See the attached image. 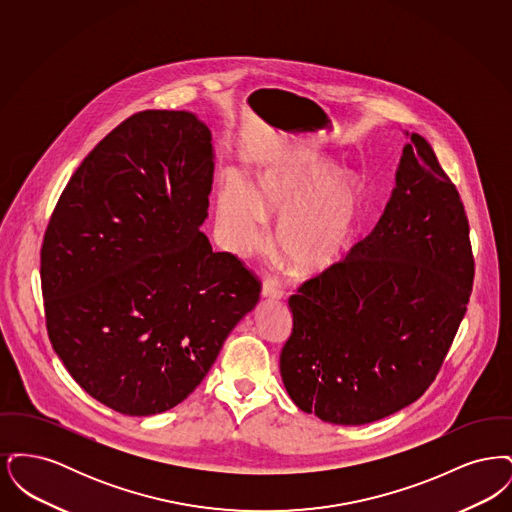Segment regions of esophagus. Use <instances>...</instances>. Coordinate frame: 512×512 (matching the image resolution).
<instances>
[{"label":"esophagus","mask_w":512,"mask_h":512,"mask_svg":"<svg viewBox=\"0 0 512 512\" xmlns=\"http://www.w3.org/2000/svg\"><path fill=\"white\" fill-rule=\"evenodd\" d=\"M263 297H270V299H280V297H284V290H282V286H280L276 280L268 278V280L263 282Z\"/></svg>","instance_id":"1"}]
</instances>
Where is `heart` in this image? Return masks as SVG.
I'll return each mask as SVG.
<instances>
[{"label":"heart","mask_w":512,"mask_h":512,"mask_svg":"<svg viewBox=\"0 0 512 512\" xmlns=\"http://www.w3.org/2000/svg\"><path fill=\"white\" fill-rule=\"evenodd\" d=\"M320 157H293L257 174L253 192L236 178L222 184L219 220L230 247L247 255L267 242L265 217H278L276 244L307 274L338 265L365 213L363 182Z\"/></svg>","instance_id":"obj_1"}]
</instances>
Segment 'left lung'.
Returning a JSON list of instances; mask_svg holds the SVG:
<instances>
[{
	"instance_id": "obj_1",
	"label": "left lung",
	"mask_w": 512,
	"mask_h": 512,
	"mask_svg": "<svg viewBox=\"0 0 512 512\" xmlns=\"http://www.w3.org/2000/svg\"><path fill=\"white\" fill-rule=\"evenodd\" d=\"M374 230L290 297L280 374L293 403L359 426L401 411L436 380L461 326L474 255L461 195L418 134Z\"/></svg>"
}]
</instances>
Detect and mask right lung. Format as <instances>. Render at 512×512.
Instances as JSON below:
<instances>
[{
	"mask_svg": "<svg viewBox=\"0 0 512 512\" xmlns=\"http://www.w3.org/2000/svg\"><path fill=\"white\" fill-rule=\"evenodd\" d=\"M213 169L203 122L147 109L88 153L51 213L40 251L49 341L117 413L182 403L259 301L261 280L199 230Z\"/></svg>",
	"mask_w": 512,
	"mask_h": 512,
	"instance_id": "1",
	"label": "right lung"
}]
</instances>
